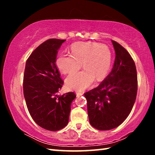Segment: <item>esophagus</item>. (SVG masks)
I'll use <instances>...</instances> for the list:
<instances>
[{
	"mask_svg": "<svg viewBox=\"0 0 155 155\" xmlns=\"http://www.w3.org/2000/svg\"><path fill=\"white\" fill-rule=\"evenodd\" d=\"M76 94H77V96H81L83 95V92H77L76 93Z\"/></svg>",
	"mask_w": 155,
	"mask_h": 155,
	"instance_id": "obj_1",
	"label": "esophagus"
}]
</instances>
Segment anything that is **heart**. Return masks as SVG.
Returning <instances> with one entry per match:
<instances>
[{
	"label": "heart",
	"instance_id": "1",
	"mask_svg": "<svg viewBox=\"0 0 155 155\" xmlns=\"http://www.w3.org/2000/svg\"><path fill=\"white\" fill-rule=\"evenodd\" d=\"M112 54L108 46L97 42H77L71 46V54H61L56 59V65L63 74L74 72L65 80L68 89L82 91L90 87L95 80L106 77L111 64Z\"/></svg>",
	"mask_w": 155,
	"mask_h": 155
}]
</instances>
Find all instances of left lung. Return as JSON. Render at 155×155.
<instances>
[{
    "mask_svg": "<svg viewBox=\"0 0 155 155\" xmlns=\"http://www.w3.org/2000/svg\"><path fill=\"white\" fill-rule=\"evenodd\" d=\"M115 52L110 74L98 87L84 94L90 124L101 130L118 127L130 114L137 91L135 62L124 47L112 40Z\"/></svg>",
    "mask_w": 155,
    "mask_h": 155,
    "instance_id": "left-lung-1",
    "label": "left lung"
}]
</instances>
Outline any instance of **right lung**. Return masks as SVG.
<instances>
[{"instance_id": "1", "label": "right lung", "mask_w": 155, "mask_h": 155, "mask_svg": "<svg viewBox=\"0 0 155 155\" xmlns=\"http://www.w3.org/2000/svg\"><path fill=\"white\" fill-rule=\"evenodd\" d=\"M65 40L49 39L34 50L26 62L23 91L31 117L44 129L57 131L68 124L74 92L60 96L64 81L56 65Z\"/></svg>"}]
</instances>
